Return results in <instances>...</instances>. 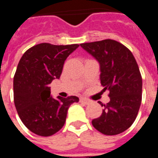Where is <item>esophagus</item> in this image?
Wrapping results in <instances>:
<instances>
[{
	"label": "esophagus",
	"mask_w": 158,
	"mask_h": 158,
	"mask_svg": "<svg viewBox=\"0 0 158 158\" xmlns=\"http://www.w3.org/2000/svg\"><path fill=\"white\" fill-rule=\"evenodd\" d=\"M79 102H81V103H83V104H85V105H88V104H89V103L90 102L89 100L85 99V98H81Z\"/></svg>",
	"instance_id": "1"
}]
</instances>
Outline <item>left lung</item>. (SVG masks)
Returning a JSON list of instances; mask_svg holds the SVG:
<instances>
[{
    "mask_svg": "<svg viewBox=\"0 0 158 158\" xmlns=\"http://www.w3.org/2000/svg\"><path fill=\"white\" fill-rule=\"evenodd\" d=\"M100 64V79L110 102L92 125L106 135L125 131L135 122L142 98V78L132 52L113 40L80 44Z\"/></svg>",
    "mask_w": 158,
    "mask_h": 158,
    "instance_id": "left-lung-1",
    "label": "left lung"
}]
</instances>
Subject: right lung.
<instances>
[{
	"label": "right lung",
	"mask_w": 158,
	"mask_h": 158,
	"mask_svg": "<svg viewBox=\"0 0 158 158\" xmlns=\"http://www.w3.org/2000/svg\"><path fill=\"white\" fill-rule=\"evenodd\" d=\"M79 46L41 43L26 51L19 61L13 78L14 104L23 123L37 135L59 131L70 105L79 102L74 96L55 99L49 87L60 78L65 60Z\"/></svg>",
	"instance_id": "obj_1"
}]
</instances>
